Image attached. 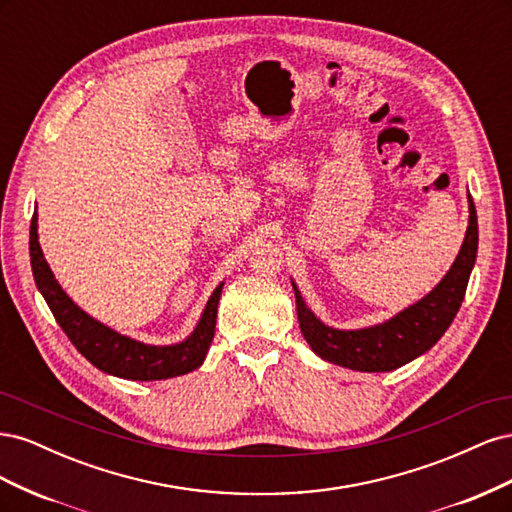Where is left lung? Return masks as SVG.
Here are the masks:
<instances>
[{
	"mask_svg": "<svg viewBox=\"0 0 512 512\" xmlns=\"http://www.w3.org/2000/svg\"><path fill=\"white\" fill-rule=\"evenodd\" d=\"M478 252V220L476 207L470 196V224L463 239L461 252L455 258L451 271L433 288L425 299L404 309L395 318L376 327L359 331H337L322 324L305 307L301 292L294 288L297 297V314L301 333L312 350L324 361L342 365L356 371H391L410 363L418 354L427 352L444 331L451 327L457 316L472 267Z\"/></svg>",
	"mask_w": 512,
	"mask_h": 512,
	"instance_id": "8db88e82",
	"label": "left lung"
}]
</instances>
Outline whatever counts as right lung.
Here are the masks:
<instances>
[{
	"label": "right lung",
	"mask_w": 512,
	"mask_h": 512,
	"mask_svg": "<svg viewBox=\"0 0 512 512\" xmlns=\"http://www.w3.org/2000/svg\"><path fill=\"white\" fill-rule=\"evenodd\" d=\"M29 256H32L34 280L44 301L49 303L55 320L70 337V342L91 365H96L106 374L126 380H166L188 374V371L203 365L205 354L213 342L215 318H218V303L224 284L213 290L205 312L198 320V327L185 342L175 346H147L134 342V339L126 335H119L87 316L61 290L40 250L36 213L32 218V226H29Z\"/></svg>",
	"instance_id": "obj_1"
}]
</instances>
